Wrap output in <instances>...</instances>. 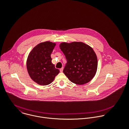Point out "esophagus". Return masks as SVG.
<instances>
[{"mask_svg": "<svg viewBox=\"0 0 129 129\" xmlns=\"http://www.w3.org/2000/svg\"><path fill=\"white\" fill-rule=\"evenodd\" d=\"M63 68H61L60 70H59V71H60V72H61V73H62V72H63Z\"/></svg>", "mask_w": 129, "mask_h": 129, "instance_id": "34e87169", "label": "esophagus"}]
</instances>
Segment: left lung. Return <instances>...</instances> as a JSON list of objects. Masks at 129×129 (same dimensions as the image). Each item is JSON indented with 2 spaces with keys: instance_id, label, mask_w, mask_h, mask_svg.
<instances>
[{
  "instance_id": "obj_1",
  "label": "left lung",
  "mask_w": 129,
  "mask_h": 129,
  "mask_svg": "<svg viewBox=\"0 0 129 129\" xmlns=\"http://www.w3.org/2000/svg\"><path fill=\"white\" fill-rule=\"evenodd\" d=\"M59 48L67 60L63 72L71 81L82 85L92 80L97 72L98 61L91 47L81 42H63Z\"/></svg>"
}]
</instances>
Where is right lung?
<instances>
[{"instance_id":"1","label":"right lung","mask_w":129,"mask_h":129,"mask_svg":"<svg viewBox=\"0 0 129 129\" xmlns=\"http://www.w3.org/2000/svg\"><path fill=\"white\" fill-rule=\"evenodd\" d=\"M55 43L47 41L36 46L29 54L27 69L31 79L37 84L47 85L52 83L59 73L52 63L51 55Z\"/></svg>"}]
</instances>
